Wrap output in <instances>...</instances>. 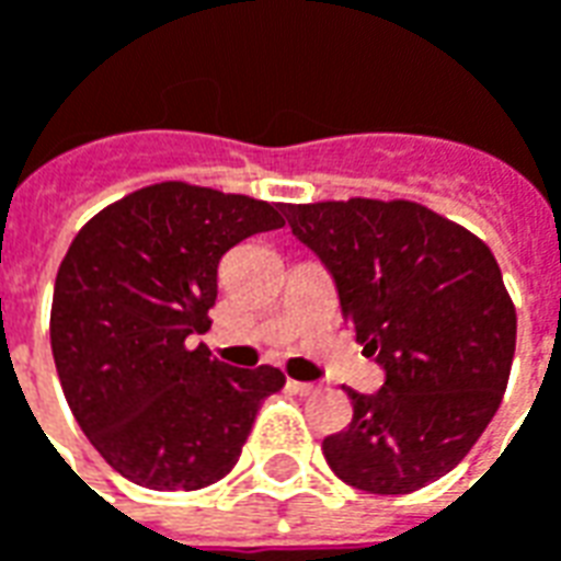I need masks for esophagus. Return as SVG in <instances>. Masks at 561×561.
<instances>
[{
  "label": "esophagus",
  "instance_id": "34e87169",
  "mask_svg": "<svg viewBox=\"0 0 561 561\" xmlns=\"http://www.w3.org/2000/svg\"><path fill=\"white\" fill-rule=\"evenodd\" d=\"M288 388H291L294 393H300V397H312V393H318V385H312V381H294V378H288Z\"/></svg>",
  "mask_w": 561,
  "mask_h": 561
}]
</instances>
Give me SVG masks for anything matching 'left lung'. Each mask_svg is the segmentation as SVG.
Here are the masks:
<instances>
[{"mask_svg": "<svg viewBox=\"0 0 561 561\" xmlns=\"http://www.w3.org/2000/svg\"><path fill=\"white\" fill-rule=\"evenodd\" d=\"M282 213L385 369L373 397L345 390L354 417L324 438L328 466L378 495L438 481L481 438L511 376L517 312L490 245L414 201L348 197Z\"/></svg>", "mask_w": 561, "mask_h": 561, "instance_id": "obj_1", "label": "left lung"}]
</instances>
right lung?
<instances>
[{
	"mask_svg": "<svg viewBox=\"0 0 561 561\" xmlns=\"http://www.w3.org/2000/svg\"><path fill=\"white\" fill-rule=\"evenodd\" d=\"M279 204L180 180L95 213L68 245L50 306V348L68 409L104 462L149 490H201L237 466L276 366L213 360L221 255L282 228Z\"/></svg>",
	"mask_w": 561,
	"mask_h": 561,
	"instance_id": "obj_1",
	"label": "right lung"
}]
</instances>
